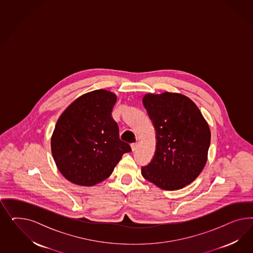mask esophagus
Wrapping results in <instances>:
<instances>
[{"mask_svg": "<svg viewBox=\"0 0 253 253\" xmlns=\"http://www.w3.org/2000/svg\"><path fill=\"white\" fill-rule=\"evenodd\" d=\"M130 146H131V150H132V151H135V150L137 149L138 144L137 143H133V144L130 145Z\"/></svg>", "mask_w": 253, "mask_h": 253, "instance_id": "1", "label": "esophagus"}]
</instances>
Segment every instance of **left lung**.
Instances as JSON below:
<instances>
[{
  "instance_id": "1",
  "label": "left lung",
  "mask_w": 253,
  "mask_h": 253,
  "mask_svg": "<svg viewBox=\"0 0 253 253\" xmlns=\"http://www.w3.org/2000/svg\"><path fill=\"white\" fill-rule=\"evenodd\" d=\"M143 103L156 130L157 146L141 173L161 189L184 188L206 165L211 144L208 123L196 104L182 93H146Z\"/></svg>"
}]
</instances>
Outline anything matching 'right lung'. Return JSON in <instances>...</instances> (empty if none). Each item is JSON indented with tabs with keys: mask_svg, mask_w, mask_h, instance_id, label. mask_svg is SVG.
<instances>
[{
	"mask_svg": "<svg viewBox=\"0 0 253 253\" xmlns=\"http://www.w3.org/2000/svg\"><path fill=\"white\" fill-rule=\"evenodd\" d=\"M115 93L104 89L74 100L58 118L51 150L58 170L69 182L92 186L110 176L130 145L120 139L111 117Z\"/></svg>",
	"mask_w": 253,
	"mask_h": 253,
	"instance_id": "1",
	"label": "right lung"
}]
</instances>
